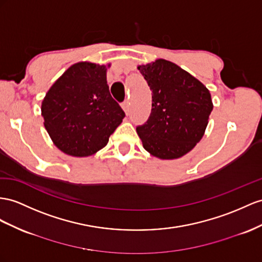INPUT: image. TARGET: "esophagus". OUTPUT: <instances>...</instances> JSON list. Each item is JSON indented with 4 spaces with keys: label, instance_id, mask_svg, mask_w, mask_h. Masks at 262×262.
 Returning a JSON list of instances; mask_svg holds the SVG:
<instances>
[{
    "label": "esophagus",
    "instance_id": "1",
    "mask_svg": "<svg viewBox=\"0 0 262 262\" xmlns=\"http://www.w3.org/2000/svg\"><path fill=\"white\" fill-rule=\"evenodd\" d=\"M122 107H123V110L125 111V113H126V115H128L129 114V112H130V103L129 102H124L123 104H122Z\"/></svg>",
    "mask_w": 262,
    "mask_h": 262
}]
</instances>
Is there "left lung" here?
Returning <instances> with one entry per match:
<instances>
[{"label":"left lung","mask_w":262,"mask_h":262,"mask_svg":"<svg viewBox=\"0 0 262 262\" xmlns=\"http://www.w3.org/2000/svg\"><path fill=\"white\" fill-rule=\"evenodd\" d=\"M151 90V112L136 127L152 156L175 159L190 151L204 136L212 102L198 79L166 59L138 66Z\"/></svg>","instance_id":"1"}]
</instances>
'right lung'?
<instances>
[{
	"label": "right lung",
	"instance_id": "add662e5",
	"mask_svg": "<svg viewBox=\"0 0 262 262\" xmlns=\"http://www.w3.org/2000/svg\"><path fill=\"white\" fill-rule=\"evenodd\" d=\"M42 116L56 147L85 157L107 145L125 113L111 95L106 67L82 62L53 84L42 103Z\"/></svg>",
	"mask_w": 262,
	"mask_h": 262
}]
</instances>
